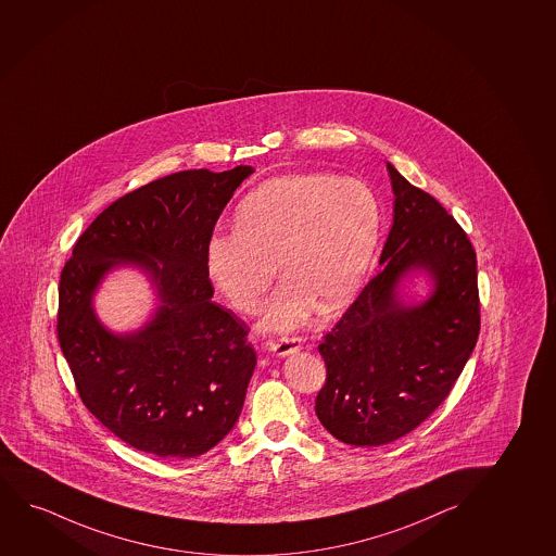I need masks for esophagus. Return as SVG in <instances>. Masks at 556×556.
<instances>
[{
	"mask_svg": "<svg viewBox=\"0 0 556 556\" xmlns=\"http://www.w3.org/2000/svg\"><path fill=\"white\" fill-rule=\"evenodd\" d=\"M303 337H283L270 344V352L276 353L278 357H286L291 353H296L303 348Z\"/></svg>",
	"mask_w": 556,
	"mask_h": 556,
	"instance_id": "1",
	"label": "esophagus"
}]
</instances>
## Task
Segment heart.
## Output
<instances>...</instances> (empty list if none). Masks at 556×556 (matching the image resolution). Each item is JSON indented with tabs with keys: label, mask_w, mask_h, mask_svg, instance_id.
<instances>
[{
	"label": "heart",
	"mask_w": 556,
	"mask_h": 556,
	"mask_svg": "<svg viewBox=\"0 0 556 556\" xmlns=\"http://www.w3.org/2000/svg\"><path fill=\"white\" fill-rule=\"evenodd\" d=\"M380 237V206L357 178L325 173L288 175L261 184L237 208V227L206 242V270L240 312H255L276 276L286 280L268 304L265 325L288 331L314 303L344 306L370 267Z\"/></svg>",
	"instance_id": "1"
}]
</instances>
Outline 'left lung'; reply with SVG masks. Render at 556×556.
<instances>
[{
  "label": "left lung",
  "instance_id": "1",
  "mask_svg": "<svg viewBox=\"0 0 556 556\" xmlns=\"http://www.w3.org/2000/svg\"><path fill=\"white\" fill-rule=\"evenodd\" d=\"M393 227L381 270L327 332V380L316 414L350 445H383L417 429L442 404L479 337L478 260L468 235L437 199L387 163ZM412 269L435 280L427 302L404 305L395 288Z\"/></svg>",
  "mask_w": 556,
  "mask_h": 556
}]
</instances>
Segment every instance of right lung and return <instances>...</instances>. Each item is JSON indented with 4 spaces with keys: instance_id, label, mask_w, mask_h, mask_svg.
Returning <instances> with one entry per match:
<instances>
[{
    "instance_id": "add662e5",
    "label": "right lung",
    "mask_w": 556,
    "mask_h": 556,
    "mask_svg": "<svg viewBox=\"0 0 556 556\" xmlns=\"http://www.w3.org/2000/svg\"><path fill=\"white\" fill-rule=\"evenodd\" d=\"M252 167L182 170L116 199L88 225L60 276L58 340L78 396L135 450L203 455L231 432L257 363L248 327L212 303L206 242ZM151 275L163 304L129 336L98 324L91 299L111 267Z\"/></svg>"
}]
</instances>
